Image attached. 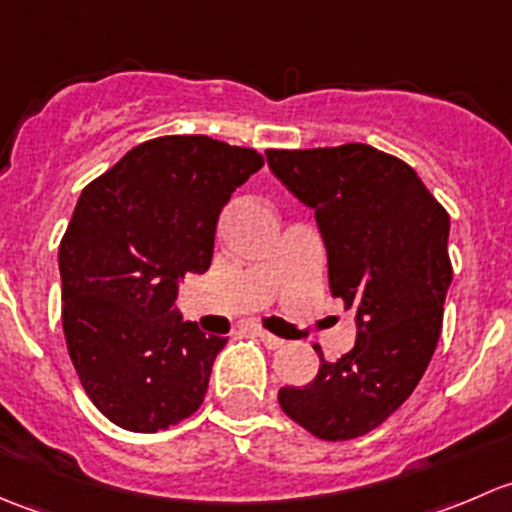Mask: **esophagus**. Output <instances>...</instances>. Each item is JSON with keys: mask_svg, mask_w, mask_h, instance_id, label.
<instances>
[{"mask_svg": "<svg viewBox=\"0 0 512 512\" xmlns=\"http://www.w3.org/2000/svg\"><path fill=\"white\" fill-rule=\"evenodd\" d=\"M255 334H257V337H260V342L265 344L267 349H280L282 344H285V339H280V337H275V334L265 332V329H262V327H255Z\"/></svg>", "mask_w": 512, "mask_h": 512, "instance_id": "esophagus-1", "label": "esophagus"}]
</instances>
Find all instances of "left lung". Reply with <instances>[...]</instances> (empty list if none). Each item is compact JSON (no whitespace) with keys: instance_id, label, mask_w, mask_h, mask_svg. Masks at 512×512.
I'll return each instance as SVG.
<instances>
[{"instance_id":"left-lung-1","label":"left lung","mask_w":512,"mask_h":512,"mask_svg":"<svg viewBox=\"0 0 512 512\" xmlns=\"http://www.w3.org/2000/svg\"><path fill=\"white\" fill-rule=\"evenodd\" d=\"M275 178L314 210L329 289L356 319L342 359H322L282 411L324 441L374 431L411 396L441 337L451 220L404 160L366 143L267 151Z\"/></svg>"}]
</instances>
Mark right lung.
<instances>
[{"label":"right lung","mask_w":512,"mask_h":512,"mask_svg":"<svg viewBox=\"0 0 512 512\" xmlns=\"http://www.w3.org/2000/svg\"><path fill=\"white\" fill-rule=\"evenodd\" d=\"M260 168L252 148L163 136L81 193L59 247L61 319L81 386L116 426L156 433L203 404L227 339L173 304L180 280L210 267L220 210Z\"/></svg>","instance_id":"1"}]
</instances>
